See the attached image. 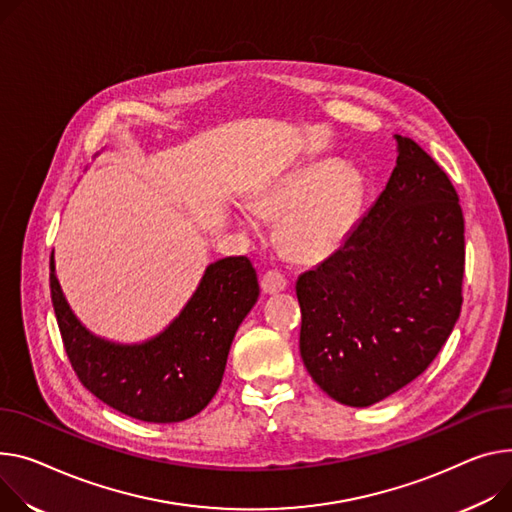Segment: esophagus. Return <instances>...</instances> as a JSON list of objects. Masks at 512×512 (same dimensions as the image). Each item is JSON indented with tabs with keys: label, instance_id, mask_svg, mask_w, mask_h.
<instances>
[{
	"label": "esophagus",
	"instance_id": "1",
	"mask_svg": "<svg viewBox=\"0 0 512 512\" xmlns=\"http://www.w3.org/2000/svg\"><path fill=\"white\" fill-rule=\"evenodd\" d=\"M261 288H263L265 294H278V292L288 288V280H286L284 274H280V271L271 269L261 278Z\"/></svg>",
	"mask_w": 512,
	"mask_h": 512
}]
</instances>
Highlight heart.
Here are the masks:
<instances>
[{"label":"heart","instance_id":"obj_1","mask_svg":"<svg viewBox=\"0 0 512 512\" xmlns=\"http://www.w3.org/2000/svg\"><path fill=\"white\" fill-rule=\"evenodd\" d=\"M362 203V181L350 166L331 160L304 166L267 187L253 212L269 222H280L284 251L302 263L333 255L350 236ZM238 224L253 228V216L238 214Z\"/></svg>","mask_w":512,"mask_h":512}]
</instances>
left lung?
Instances as JSON below:
<instances>
[{"label": "left lung", "mask_w": 512, "mask_h": 512, "mask_svg": "<svg viewBox=\"0 0 512 512\" xmlns=\"http://www.w3.org/2000/svg\"><path fill=\"white\" fill-rule=\"evenodd\" d=\"M383 193L346 243L296 280L300 356L335 401L368 407L430 366L461 313L463 212L449 177L395 135Z\"/></svg>", "instance_id": "obj_1"}]
</instances>
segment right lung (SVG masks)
<instances>
[{
	"label": "right lung",
	"mask_w": 512,
	"mask_h": 512,
	"mask_svg": "<svg viewBox=\"0 0 512 512\" xmlns=\"http://www.w3.org/2000/svg\"><path fill=\"white\" fill-rule=\"evenodd\" d=\"M49 282L63 346L82 385L113 410L152 424L189 420L212 401L232 339L259 298L247 257L218 259L160 333L121 344L98 337L76 317L57 280L55 255Z\"/></svg>",
	"instance_id": "add662e5"
}]
</instances>
